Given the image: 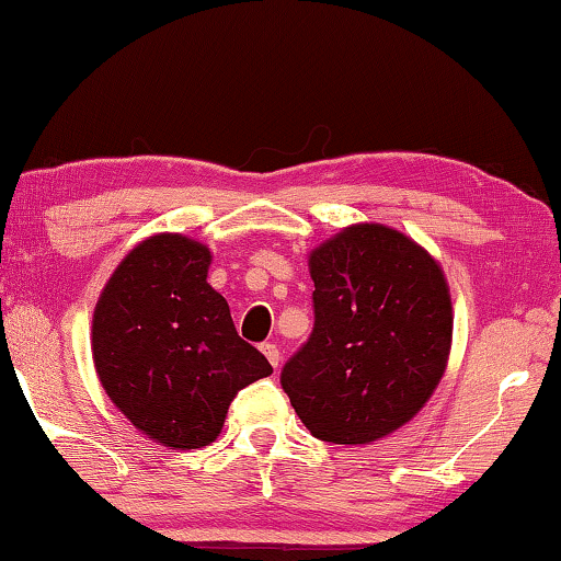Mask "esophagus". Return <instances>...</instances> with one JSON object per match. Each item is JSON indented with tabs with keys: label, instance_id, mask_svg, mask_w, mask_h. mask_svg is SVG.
<instances>
[{
	"label": "esophagus",
	"instance_id": "esophagus-1",
	"mask_svg": "<svg viewBox=\"0 0 561 561\" xmlns=\"http://www.w3.org/2000/svg\"><path fill=\"white\" fill-rule=\"evenodd\" d=\"M261 352L265 354V359L271 362L275 369H278V364H280V348L275 346V344H271V341H265V344L261 346Z\"/></svg>",
	"mask_w": 561,
	"mask_h": 561
}]
</instances>
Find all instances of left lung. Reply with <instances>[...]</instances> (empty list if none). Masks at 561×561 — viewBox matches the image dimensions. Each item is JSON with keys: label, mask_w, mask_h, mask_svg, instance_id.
I'll list each match as a JSON object with an SVG mask.
<instances>
[{"label": "left lung", "mask_w": 561, "mask_h": 561, "mask_svg": "<svg viewBox=\"0 0 561 561\" xmlns=\"http://www.w3.org/2000/svg\"><path fill=\"white\" fill-rule=\"evenodd\" d=\"M313 331L280 371L313 437L367 445L425 408L448 367V280L425 248L387 225L344 227L308 255Z\"/></svg>", "instance_id": "obj_1"}]
</instances>
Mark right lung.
<instances>
[{"mask_svg": "<svg viewBox=\"0 0 561 561\" xmlns=\"http://www.w3.org/2000/svg\"><path fill=\"white\" fill-rule=\"evenodd\" d=\"M209 248L151 234L105 283L93 311V362L111 402L172 450L209 445L242 387L273 375L234 331L230 306L207 283Z\"/></svg>", "mask_w": 561, "mask_h": 561, "instance_id": "right-lung-1", "label": "right lung"}]
</instances>
